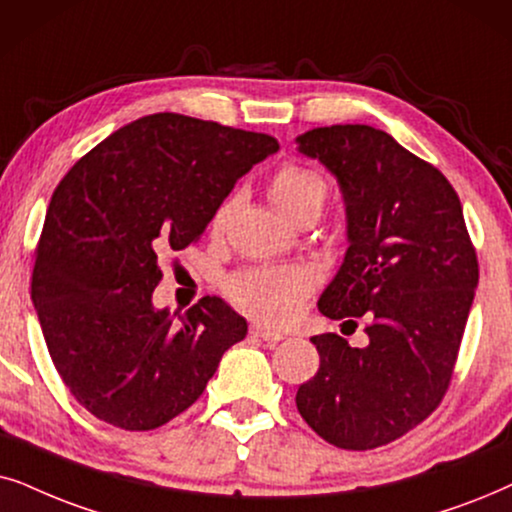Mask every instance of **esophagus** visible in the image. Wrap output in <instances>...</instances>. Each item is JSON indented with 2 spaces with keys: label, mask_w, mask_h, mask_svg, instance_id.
Returning <instances> with one entry per match:
<instances>
[{
  "label": "esophagus",
  "mask_w": 512,
  "mask_h": 512,
  "mask_svg": "<svg viewBox=\"0 0 512 512\" xmlns=\"http://www.w3.org/2000/svg\"><path fill=\"white\" fill-rule=\"evenodd\" d=\"M250 335L257 337V339H262V342H269V344H278L283 339L281 332L269 330V327H264L260 323H252L250 325Z\"/></svg>",
  "instance_id": "obj_1"
}]
</instances>
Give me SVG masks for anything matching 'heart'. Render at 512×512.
I'll list each match as a JSON object with an SVG mask.
<instances>
[{"label": "heart", "mask_w": 512, "mask_h": 512, "mask_svg": "<svg viewBox=\"0 0 512 512\" xmlns=\"http://www.w3.org/2000/svg\"><path fill=\"white\" fill-rule=\"evenodd\" d=\"M269 199L285 220L299 215L318 217L327 201V185L316 170L304 166H283L269 182ZM234 201H224L215 210L210 229L220 234L227 224ZM313 290V278L304 267L248 269L231 276L227 295L238 309L267 325H285L297 316L299 306Z\"/></svg>", "instance_id": "heart-1"}]
</instances>
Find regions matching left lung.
Listing matches in <instances>:
<instances>
[{"label": "left lung", "mask_w": 512, "mask_h": 512, "mask_svg": "<svg viewBox=\"0 0 512 512\" xmlns=\"http://www.w3.org/2000/svg\"><path fill=\"white\" fill-rule=\"evenodd\" d=\"M295 142L337 177L346 206L349 248L318 309L367 323L363 349L332 332L311 337L320 367L295 403L330 445L374 449L412 431L445 395L478 288V257L447 177L388 133L344 124Z\"/></svg>", "instance_id": "left-lung-1"}]
</instances>
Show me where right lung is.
I'll list each match as a JSON object with an SVG mask.
<instances>
[{
  "instance_id": "1",
  "label": "right lung",
  "mask_w": 512,
  "mask_h": 512,
  "mask_svg": "<svg viewBox=\"0 0 512 512\" xmlns=\"http://www.w3.org/2000/svg\"><path fill=\"white\" fill-rule=\"evenodd\" d=\"M271 135L159 112L114 131L51 196L32 271L51 360L93 417L152 431L194 405L248 323L220 297L156 309L159 260L194 243Z\"/></svg>"
}]
</instances>
